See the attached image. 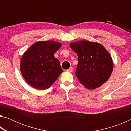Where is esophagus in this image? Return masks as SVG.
I'll return each instance as SVG.
<instances>
[{
    "mask_svg": "<svg viewBox=\"0 0 131 131\" xmlns=\"http://www.w3.org/2000/svg\"><path fill=\"white\" fill-rule=\"evenodd\" d=\"M73 68L70 67L69 69H68V70H66V71H67V72H73Z\"/></svg>",
    "mask_w": 131,
    "mask_h": 131,
    "instance_id": "34e87169",
    "label": "esophagus"
}]
</instances>
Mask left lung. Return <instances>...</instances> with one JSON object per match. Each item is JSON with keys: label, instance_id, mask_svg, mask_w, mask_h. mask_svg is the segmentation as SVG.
I'll return each instance as SVG.
<instances>
[{"label": "left lung", "instance_id": "left-lung-1", "mask_svg": "<svg viewBox=\"0 0 131 131\" xmlns=\"http://www.w3.org/2000/svg\"><path fill=\"white\" fill-rule=\"evenodd\" d=\"M70 46L78 56L75 74L85 88L95 89L107 81L113 63L110 54L102 44L83 40L70 43Z\"/></svg>", "mask_w": 131, "mask_h": 131}]
</instances>
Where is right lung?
<instances>
[{"label": "right lung", "instance_id": "add662e5", "mask_svg": "<svg viewBox=\"0 0 131 131\" xmlns=\"http://www.w3.org/2000/svg\"><path fill=\"white\" fill-rule=\"evenodd\" d=\"M61 47V44L57 41H38L24 53L21 61V72L30 86L46 90L56 81L63 70L54 54Z\"/></svg>", "mask_w": 131, "mask_h": 131}]
</instances>
